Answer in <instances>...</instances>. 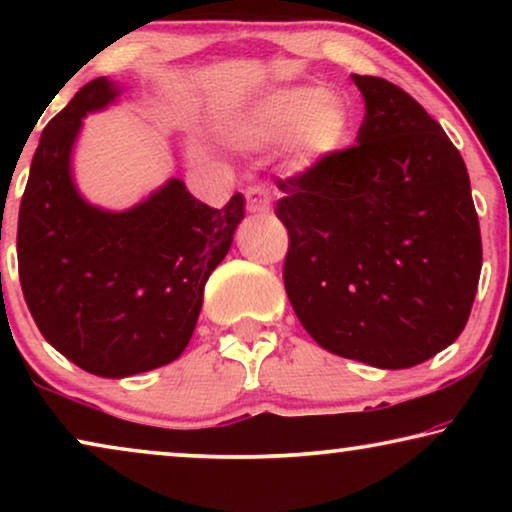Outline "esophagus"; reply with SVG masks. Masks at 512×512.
<instances>
[{
    "instance_id": "obj_1",
    "label": "esophagus",
    "mask_w": 512,
    "mask_h": 512,
    "mask_svg": "<svg viewBox=\"0 0 512 512\" xmlns=\"http://www.w3.org/2000/svg\"><path fill=\"white\" fill-rule=\"evenodd\" d=\"M247 209L251 214H268L270 212V193L265 186L247 188Z\"/></svg>"
}]
</instances>
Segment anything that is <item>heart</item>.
<instances>
[{"label": "heart", "mask_w": 512, "mask_h": 512, "mask_svg": "<svg viewBox=\"0 0 512 512\" xmlns=\"http://www.w3.org/2000/svg\"><path fill=\"white\" fill-rule=\"evenodd\" d=\"M354 114L324 88H286L258 102L240 123L235 137L247 146L289 144L298 170L338 158L352 142Z\"/></svg>", "instance_id": "obj_1"}]
</instances>
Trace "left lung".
<instances>
[{
    "label": "left lung",
    "mask_w": 512,
    "mask_h": 512,
    "mask_svg": "<svg viewBox=\"0 0 512 512\" xmlns=\"http://www.w3.org/2000/svg\"><path fill=\"white\" fill-rule=\"evenodd\" d=\"M366 116L338 158L277 179L284 286L317 345L417 366L464 331L482 268L464 158L403 88L359 76Z\"/></svg>",
    "instance_id": "1"
}]
</instances>
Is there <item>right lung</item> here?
Masks as SVG:
<instances>
[{"instance_id":"add662e5","label":"right lung","mask_w":512,"mask_h":512,"mask_svg":"<svg viewBox=\"0 0 512 512\" xmlns=\"http://www.w3.org/2000/svg\"><path fill=\"white\" fill-rule=\"evenodd\" d=\"M118 93L100 76L46 125L18 214V275L34 324L100 377L146 373L181 356L207 279L244 219L242 193L214 209L179 179L128 212L88 205L72 181V146L81 118Z\"/></svg>"}]
</instances>
